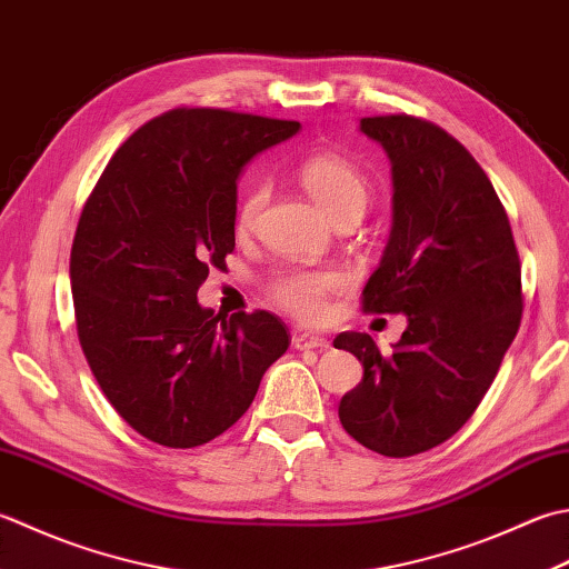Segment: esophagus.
I'll list each match as a JSON object with an SVG mask.
<instances>
[{
  "label": "esophagus",
  "instance_id": "obj_1",
  "mask_svg": "<svg viewBox=\"0 0 569 569\" xmlns=\"http://www.w3.org/2000/svg\"><path fill=\"white\" fill-rule=\"evenodd\" d=\"M293 348L296 350H328L330 342L320 336H313V332H298L293 336Z\"/></svg>",
  "mask_w": 569,
  "mask_h": 569
}]
</instances>
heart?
Listing matches in <instances>:
<instances>
[{"label": "heart", "mask_w": 569, "mask_h": 569, "mask_svg": "<svg viewBox=\"0 0 569 569\" xmlns=\"http://www.w3.org/2000/svg\"><path fill=\"white\" fill-rule=\"evenodd\" d=\"M298 180L308 197L336 219L342 211H362L367 204V180L350 160L336 152L310 154L298 167ZM266 187L251 184L239 199L233 227L237 233H249L263 207ZM342 278L336 271H288L273 278L271 298L288 313L303 322H318L328 313V298L338 293Z\"/></svg>", "instance_id": "b5f03b06"}]
</instances>
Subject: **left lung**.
<instances>
[{
	"label": "left lung",
	"instance_id": "8db88e82",
	"mask_svg": "<svg viewBox=\"0 0 569 569\" xmlns=\"http://www.w3.org/2000/svg\"><path fill=\"white\" fill-rule=\"evenodd\" d=\"M392 162V231L362 291L370 313L407 316L392 355L367 332L338 350L365 367L340 399L345 431L382 456H415L453 437L513 342L522 316L520 259L496 189L447 130L411 116L362 118Z\"/></svg>",
	"mask_w": 569,
	"mask_h": 569
}]
</instances>
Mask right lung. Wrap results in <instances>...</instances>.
I'll return each instance as SVG.
<instances>
[{
  "mask_svg": "<svg viewBox=\"0 0 569 569\" xmlns=\"http://www.w3.org/2000/svg\"><path fill=\"white\" fill-rule=\"evenodd\" d=\"M298 128L219 108L170 110L120 144L81 211L71 249L78 340L108 402L160 447L224 433L288 350L276 316H221L197 291L233 251L243 164Z\"/></svg>",
  "mask_w": 569,
  "mask_h": 569,
  "instance_id": "right-lung-1",
  "label": "right lung"
}]
</instances>
